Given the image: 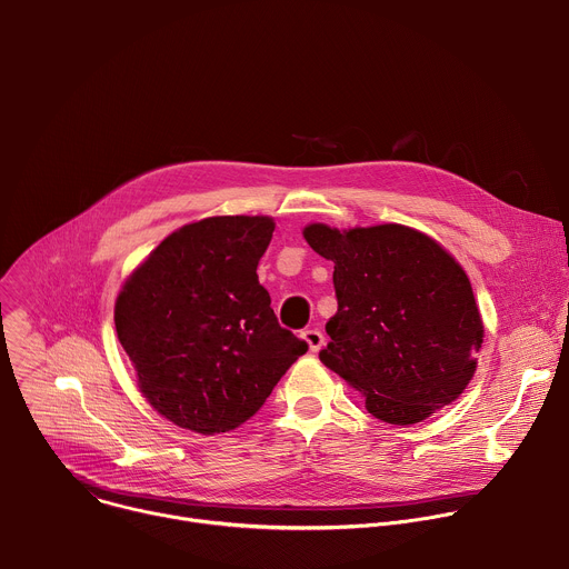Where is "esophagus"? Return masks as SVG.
I'll use <instances>...</instances> for the list:
<instances>
[{"mask_svg": "<svg viewBox=\"0 0 569 569\" xmlns=\"http://www.w3.org/2000/svg\"><path fill=\"white\" fill-rule=\"evenodd\" d=\"M301 338L308 342L310 351H319L323 347V333L319 329H306L301 331Z\"/></svg>", "mask_w": 569, "mask_h": 569, "instance_id": "esophagus-1", "label": "esophagus"}]
</instances>
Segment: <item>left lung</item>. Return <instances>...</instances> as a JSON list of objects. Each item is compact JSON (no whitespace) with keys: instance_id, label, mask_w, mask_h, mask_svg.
I'll list each match as a JSON object with an SVG mask.
<instances>
[{"instance_id":"1","label":"left lung","mask_w":569,"mask_h":569,"mask_svg":"<svg viewBox=\"0 0 569 569\" xmlns=\"http://www.w3.org/2000/svg\"><path fill=\"white\" fill-rule=\"evenodd\" d=\"M308 246L336 263L338 312L319 360L367 396V410L412 426L452 402L470 382L483 327L461 266L430 236L378 224L303 229Z\"/></svg>"}]
</instances>
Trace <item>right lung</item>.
<instances>
[{"label":"right lung","instance_id":"obj_1","mask_svg":"<svg viewBox=\"0 0 569 569\" xmlns=\"http://www.w3.org/2000/svg\"><path fill=\"white\" fill-rule=\"evenodd\" d=\"M268 216L184 224L126 281L114 327L141 393L180 428L216 435L254 417L308 345L283 329L257 266Z\"/></svg>","mask_w":569,"mask_h":569}]
</instances>
